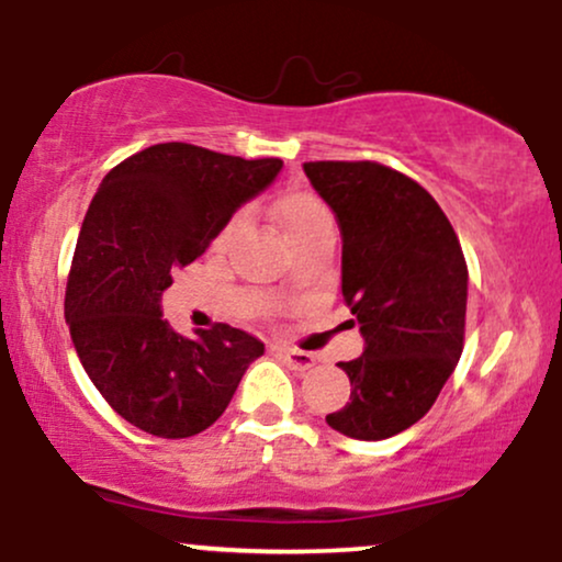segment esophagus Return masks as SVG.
Here are the masks:
<instances>
[{
	"label": "esophagus",
	"instance_id": "esophagus-1",
	"mask_svg": "<svg viewBox=\"0 0 562 562\" xmlns=\"http://www.w3.org/2000/svg\"><path fill=\"white\" fill-rule=\"evenodd\" d=\"M280 357L285 359V364L290 367V370H299V372L308 370V367H314V362H317V359H314V353L299 351V348H280Z\"/></svg>",
	"mask_w": 562,
	"mask_h": 562
}]
</instances>
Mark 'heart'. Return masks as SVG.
I'll return each instance as SVG.
<instances>
[{
  "label": "heart",
  "mask_w": 562,
  "mask_h": 562,
  "mask_svg": "<svg viewBox=\"0 0 562 562\" xmlns=\"http://www.w3.org/2000/svg\"><path fill=\"white\" fill-rule=\"evenodd\" d=\"M245 214H237L235 218H229L227 227L218 232L216 237V248H224L235 229L243 224ZM277 222H280L282 232H285L288 243L299 240L303 235H312V232L319 229H333V214L325 203L312 192H295V195H288L280 200L277 205Z\"/></svg>",
  "instance_id": "obj_1"
}]
</instances>
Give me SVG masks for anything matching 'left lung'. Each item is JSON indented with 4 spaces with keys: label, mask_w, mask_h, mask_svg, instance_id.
Listing matches in <instances>:
<instances>
[{
    "label": "left lung",
    "mask_w": 562,
    "mask_h": 562,
    "mask_svg": "<svg viewBox=\"0 0 562 562\" xmlns=\"http://www.w3.org/2000/svg\"><path fill=\"white\" fill-rule=\"evenodd\" d=\"M303 171L338 218L340 290L364 338L362 357L340 362L351 398L327 425L359 441L391 438L428 415L460 362L462 245L441 205L402 171L375 160H312Z\"/></svg>",
    "instance_id": "8db88e82"
}]
</instances>
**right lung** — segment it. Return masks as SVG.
<instances>
[{
    "mask_svg": "<svg viewBox=\"0 0 562 562\" xmlns=\"http://www.w3.org/2000/svg\"><path fill=\"white\" fill-rule=\"evenodd\" d=\"M280 169V158L164 142L102 179L70 263L66 322L94 389L134 428L158 438L200 434L263 353L259 338L224 322L192 338L177 333L160 295Z\"/></svg>",
    "mask_w": 562,
    "mask_h": 562,
    "instance_id": "right-lung-1",
    "label": "right lung"
}]
</instances>
